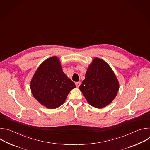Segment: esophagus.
<instances>
[{"label":"esophagus","mask_w":150,"mask_h":150,"mask_svg":"<svg viewBox=\"0 0 150 150\" xmlns=\"http://www.w3.org/2000/svg\"><path fill=\"white\" fill-rule=\"evenodd\" d=\"M75 85H76V87H79V85H81V82H75Z\"/></svg>","instance_id":"34e87169"}]
</instances>
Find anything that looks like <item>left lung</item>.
<instances>
[{
	"label": "left lung",
	"mask_w": 150,
	"mask_h": 150,
	"mask_svg": "<svg viewBox=\"0 0 150 150\" xmlns=\"http://www.w3.org/2000/svg\"><path fill=\"white\" fill-rule=\"evenodd\" d=\"M119 88L118 80L110 66L103 60L94 58L79 86L88 103L96 108L109 105L116 97Z\"/></svg>",
	"instance_id": "8db88e82"
}]
</instances>
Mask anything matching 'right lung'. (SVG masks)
Segmentation results:
<instances>
[{
  "instance_id": "obj_1",
  "label": "right lung",
  "mask_w": 150,
  "mask_h": 150,
  "mask_svg": "<svg viewBox=\"0 0 150 150\" xmlns=\"http://www.w3.org/2000/svg\"><path fill=\"white\" fill-rule=\"evenodd\" d=\"M75 84L62 71L56 56L42 62L35 72L30 83L34 97L48 109H56L65 101Z\"/></svg>"
}]
</instances>
